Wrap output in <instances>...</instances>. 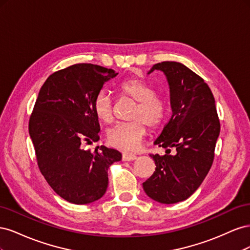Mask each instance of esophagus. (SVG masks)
I'll return each instance as SVG.
<instances>
[{"label": "esophagus", "instance_id": "1", "mask_svg": "<svg viewBox=\"0 0 250 250\" xmlns=\"http://www.w3.org/2000/svg\"><path fill=\"white\" fill-rule=\"evenodd\" d=\"M122 160H123V161H126V162L135 161V160H137V155H134V154H128V153H123Z\"/></svg>", "mask_w": 250, "mask_h": 250}]
</instances>
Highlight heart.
Returning a JSON list of instances; mask_svg holds the SVG:
<instances>
[{
    "instance_id": "b5f03b06",
    "label": "heart",
    "mask_w": 250,
    "mask_h": 250,
    "mask_svg": "<svg viewBox=\"0 0 250 250\" xmlns=\"http://www.w3.org/2000/svg\"><path fill=\"white\" fill-rule=\"evenodd\" d=\"M120 89L138 105L130 118L132 122L113 126L108 129L106 138L112 147L134 151L140 147L147 133L145 124L152 129L163 124L167 115V102L163 97L155 95L152 86L139 78L123 81L120 84ZM94 111L103 122H112L113 100L107 90L102 89L95 97Z\"/></svg>"
}]
</instances>
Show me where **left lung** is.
Masks as SVG:
<instances>
[{
  "instance_id": "obj_1",
  "label": "left lung",
  "mask_w": 250,
  "mask_h": 250,
  "mask_svg": "<svg viewBox=\"0 0 250 250\" xmlns=\"http://www.w3.org/2000/svg\"><path fill=\"white\" fill-rule=\"evenodd\" d=\"M155 70L167 78L172 116L154 141L166 154H150L156 168L143 188L151 199L172 204L190 197L208 175L220 122L213 93L197 74L175 62L156 63L148 74ZM171 147L177 150L174 156Z\"/></svg>"
}]
</instances>
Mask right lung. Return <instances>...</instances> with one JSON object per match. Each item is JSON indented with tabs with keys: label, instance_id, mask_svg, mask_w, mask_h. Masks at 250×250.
<instances>
[{
	"label": "right lung",
	"instance_id": "add662e5",
	"mask_svg": "<svg viewBox=\"0 0 250 250\" xmlns=\"http://www.w3.org/2000/svg\"><path fill=\"white\" fill-rule=\"evenodd\" d=\"M118 75L92 63L73 64L43 83L29 120L39 168L57 195L75 204L100 199L108 187V168L122 160L118 150L82 149L99 141L94 100L104 83Z\"/></svg>",
	"mask_w": 250,
	"mask_h": 250
}]
</instances>
